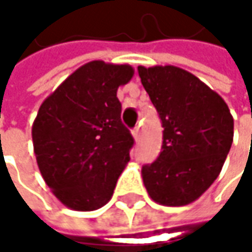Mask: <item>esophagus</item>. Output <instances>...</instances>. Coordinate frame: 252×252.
Instances as JSON below:
<instances>
[{"label": "esophagus", "instance_id": "1", "mask_svg": "<svg viewBox=\"0 0 252 252\" xmlns=\"http://www.w3.org/2000/svg\"><path fill=\"white\" fill-rule=\"evenodd\" d=\"M132 137H134L135 140H138V138H140V126H135V128L132 129Z\"/></svg>", "mask_w": 252, "mask_h": 252}]
</instances>
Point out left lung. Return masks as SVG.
I'll return each instance as SVG.
<instances>
[{
	"instance_id": "obj_1",
	"label": "left lung",
	"mask_w": 252,
	"mask_h": 252,
	"mask_svg": "<svg viewBox=\"0 0 252 252\" xmlns=\"http://www.w3.org/2000/svg\"><path fill=\"white\" fill-rule=\"evenodd\" d=\"M138 76L163 126L160 155L141 169L144 187L162 206L189 204L220 174L233 118L216 92L182 68L140 65Z\"/></svg>"
}]
</instances>
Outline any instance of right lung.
<instances>
[{
  "label": "right lung",
  "mask_w": 252,
  "mask_h": 252,
  "mask_svg": "<svg viewBox=\"0 0 252 252\" xmlns=\"http://www.w3.org/2000/svg\"><path fill=\"white\" fill-rule=\"evenodd\" d=\"M134 70L92 61L49 94L32 126L39 171L67 207L90 212L105 206L129 162L134 138L121 121L120 86Z\"/></svg>",
  "instance_id": "right-lung-1"
}]
</instances>
